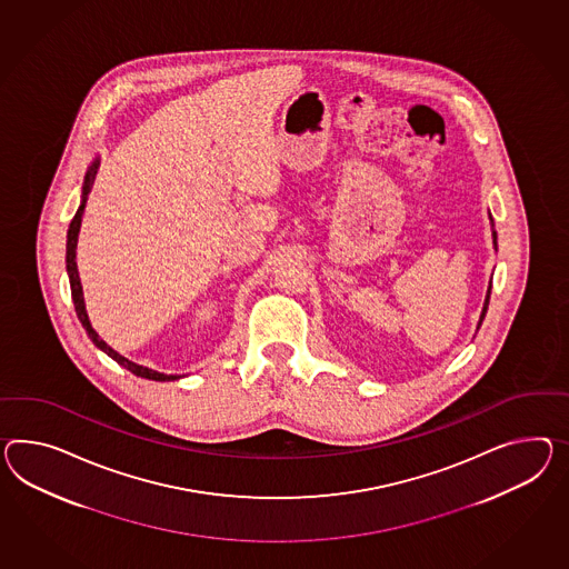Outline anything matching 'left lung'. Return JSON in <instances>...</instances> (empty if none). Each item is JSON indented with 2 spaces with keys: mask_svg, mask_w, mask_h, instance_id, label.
<instances>
[{
  "mask_svg": "<svg viewBox=\"0 0 569 569\" xmlns=\"http://www.w3.org/2000/svg\"><path fill=\"white\" fill-rule=\"evenodd\" d=\"M489 220H491V226H493V218H491V213H489ZM491 236H493V247L498 250V232H496V230H491ZM489 296H491V281H489V288H487L486 302H483L481 317H479V327H481V322L486 319L487 306H489ZM479 327H477V329H479Z\"/></svg>",
  "mask_w": 569,
  "mask_h": 569,
  "instance_id": "1",
  "label": "left lung"
}]
</instances>
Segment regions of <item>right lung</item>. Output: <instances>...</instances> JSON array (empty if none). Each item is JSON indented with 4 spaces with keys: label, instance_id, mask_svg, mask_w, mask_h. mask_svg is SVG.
I'll use <instances>...</instances> for the list:
<instances>
[{
    "label": "right lung",
    "instance_id": "1",
    "mask_svg": "<svg viewBox=\"0 0 569 569\" xmlns=\"http://www.w3.org/2000/svg\"><path fill=\"white\" fill-rule=\"evenodd\" d=\"M98 164H100V160H94L90 168H88V172H86V177H83V189H82V206L78 208L76 211V216H73V220L70 223V230H68V252H66V263H68V276H70V286H71V298H73V306H76V315H78V319L82 322L83 329H86V333L88 337L92 339V343L98 347V349H102L109 358L117 361L119 366H123L127 368L131 375L139 376V378H148V380H158V382H168V380H179L181 376L177 375H162V372H156L152 368H146V366H139L136 361L127 360L123 358L121 353H117L112 347L107 346L100 337H98L97 331L92 329V325H90V319H88V315H86V305H83V291L82 283H80V276H78V264H76V249H78V234H80V223H82L83 208H86V199H88V193H90V189H92V184H94V179H97Z\"/></svg>",
    "mask_w": 569,
    "mask_h": 569
}]
</instances>
